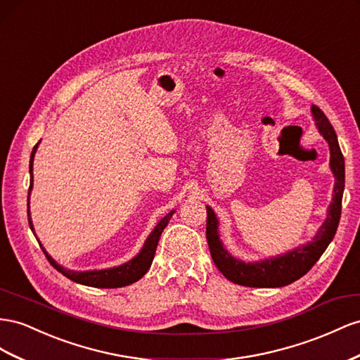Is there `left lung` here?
Instances as JSON below:
<instances>
[{
  "mask_svg": "<svg viewBox=\"0 0 360 360\" xmlns=\"http://www.w3.org/2000/svg\"><path fill=\"white\" fill-rule=\"evenodd\" d=\"M312 116L319 134L327 141L330 148V169L335 176V188L332 202L327 209V217L323 226L318 229L312 240L306 242L294 250L286 251L280 256L262 259L257 262H244L231 256L219 238V221L210 206L207 209L206 238L213 262L222 276L236 285L248 288H281L303 277L321 257L330 242L335 238L339 219H341L342 193L345 186V163L339 148L338 136L328 122L326 115L312 105Z\"/></svg>",
  "mask_w": 360,
  "mask_h": 360,
  "instance_id": "left-lung-1",
  "label": "left lung"
}]
</instances>
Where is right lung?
<instances>
[{"label":"right lung","instance_id":"right-lung-1","mask_svg":"<svg viewBox=\"0 0 360 360\" xmlns=\"http://www.w3.org/2000/svg\"><path fill=\"white\" fill-rule=\"evenodd\" d=\"M37 147H39V142L34 145V148L32 151V156H30V189H28V198H27L28 224H30V229H32L33 233H34V227H33L32 215H30V193H32V189H33V160H34V154L37 151ZM174 212H176V210H171L169 213H167V215H165L158 222L156 227H154L153 231L148 235V238L145 239L143 245H142V248H141L138 255H136L133 259H130L129 262H125V264L113 266V268L91 269V271H72V269L63 268L62 265L57 264V262L50 255H48L46 250L44 248V245L41 244V240H39L37 238L36 239L39 242V245H41V248L44 250L48 262H50V264L57 271H59V273H62L65 277H68L70 280L75 281V283H80V285H84V286H92V288H122V286L134 283V281H138L150 269L162 231H163L165 227L168 226V222L172 218ZM34 236H36V233H34Z\"/></svg>","mask_w":360,"mask_h":360}]
</instances>
